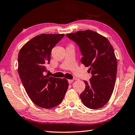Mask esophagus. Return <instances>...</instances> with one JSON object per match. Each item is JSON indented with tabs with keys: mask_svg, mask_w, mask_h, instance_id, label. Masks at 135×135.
I'll use <instances>...</instances> for the list:
<instances>
[{
	"mask_svg": "<svg viewBox=\"0 0 135 135\" xmlns=\"http://www.w3.org/2000/svg\"><path fill=\"white\" fill-rule=\"evenodd\" d=\"M73 81V80H68V82H69L70 84Z\"/></svg>",
	"mask_w": 135,
	"mask_h": 135,
	"instance_id": "1",
	"label": "esophagus"
}]
</instances>
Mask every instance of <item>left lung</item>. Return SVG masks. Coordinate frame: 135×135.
Instances as JSON below:
<instances>
[{"instance_id": "1", "label": "left lung", "mask_w": 135, "mask_h": 135, "mask_svg": "<svg viewBox=\"0 0 135 135\" xmlns=\"http://www.w3.org/2000/svg\"><path fill=\"white\" fill-rule=\"evenodd\" d=\"M66 36L78 45L83 55L81 62L89 66L92 75L89 82L84 81L81 99L88 108H101L110 99L115 84L117 61L114 48L106 37L91 30Z\"/></svg>"}]
</instances>
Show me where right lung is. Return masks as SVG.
<instances>
[{
    "instance_id": "obj_1",
    "label": "right lung",
    "mask_w": 135,
    "mask_h": 135,
    "mask_svg": "<svg viewBox=\"0 0 135 135\" xmlns=\"http://www.w3.org/2000/svg\"><path fill=\"white\" fill-rule=\"evenodd\" d=\"M64 34H42L33 37L20 49L18 71L29 98L37 106L53 108L61 103L69 87L66 79L44 75L52 48Z\"/></svg>"
}]
</instances>
